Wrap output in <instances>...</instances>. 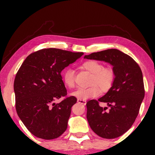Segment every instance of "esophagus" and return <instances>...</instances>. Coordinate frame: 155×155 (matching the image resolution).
<instances>
[{
	"label": "esophagus",
	"instance_id": "obj_1",
	"mask_svg": "<svg viewBox=\"0 0 155 155\" xmlns=\"http://www.w3.org/2000/svg\"><path fill=\"white\" fill-rule=\"evenodd\" d=\"M78 102L82 104L85 105L86 104V101L84 100V99H78Z\"/></svg>",
	"mask_w": 155,
	"mask_h": 155
}]
</instances>
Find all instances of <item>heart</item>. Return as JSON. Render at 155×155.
<instances>
[{"label": "heart", "instance_id": "obj_1", "mask_svg": "<svg viewBox=\"0 0 155 155\" xmlns=\"http://www.w3.org/2000/svg\"><path fill=\"white\" fill-rule=\"evenodd\" d=\"M81 68L91 75L87 88H80L74 92L73 96L80 99H87L99 96L101 92H107L114 85L116 74L113 68L104 66L103 63L96 60H89L81 64ZM63 80L69 89L75 87V73L71 68H66L62 73Z\"/></svg>", "mask_w": 155, "mask_h": 155}]
</instances>
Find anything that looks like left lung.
Segmentation results:
<instances>
[{
  "label": "left lung",
  "instance_id": "left-lung-1",
  "mask_svg": "<svg viewBox=\"0 0 155 155\" xmlns=\"http://www.w3.org/2000/svg\"><path fill=\"white\" fill-rule=\"evenodd\" d=\"M84 58L106 61L114 66V85L104 96L88 101L86 105L92 130L103 138H116L130 128L138 115L145 97L143 73L130 56L115 48L85 55ZM99 102L107 103L110 109H103Z\"/></svg>",
  "mask_w": 155,
  "mask_h": 155
}]
</instances>
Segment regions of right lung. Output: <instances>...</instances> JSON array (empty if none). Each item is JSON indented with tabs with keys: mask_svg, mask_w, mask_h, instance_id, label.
<instances>
[{
	"mask_svg": "<svg viewBox=\"0 0 155 155\" xmlns=\"http://www.w3.org/2000/svg\"><path fill=\"white\" fill-rule=\"evenodd\" d=\"M82 55V52L43 48L29 54L21 65L14 81L15 109L35 136L55 139L67 129L77 98L67 96L61 73ZM61 98L60 103H54Z\"/></svg>",
	"mask_w": 155,
	"mask_h": 155,
	"instance_id": "add662e5",
	"label": "right lung"
}]
</instances>
